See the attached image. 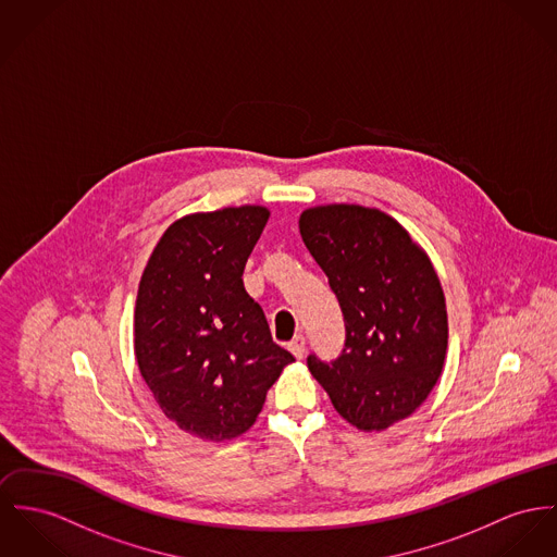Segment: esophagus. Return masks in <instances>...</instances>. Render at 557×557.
<instances>
[{"label": "esophagus", "instance_id": "34e87169", "mask_svg": "<svg viewBox=\"0 0 557 557\" xmlns=\"http://www.w3.org/2000/svg\"><path fill=\"white\" fill-rule=\"evenodd\" d=\"M305 337L302 335H297L293 342L288 343V349L295 354V358H302V354H305Z\"/></svg>", "mask_w": 557, "mask_h": 557}]
</instances>
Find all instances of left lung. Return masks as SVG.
<instances>
[{"label": "left lung", "instance_id": "obj_1", "mask_svg": "<svg viewBox=\"0 0 557 557\" xmlns=\"http://www.w3.org/2000/svg\"><path fill=\"white\" fill-rule=\"evenodd\" d=\"M300 237L339 300L345 343L335 360L307 356L343 420L364 432L409 418L447 351V309L426 252L389 215L362 206L300 214Z\"/></svg>", "mask_w": 557, "mask_h": 557}]
</instances>
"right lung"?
<instances>
[{
  "instance_id": "1",
  "label": "right lung",
  "mask_w": 557,
  "mask_h": 557,
  "mask_svg": "<svg viewBox=\"0 0 557 557\" xmlns=\"http://www.w3.org/2000/svg\"><path fill=\"white\" fill-rule=\"evenodd\" d=\"M269 220L260 206L184 215L148 260L135 305V358L177 429L228 441L257 422L295 356L273 342L244 267Z\"/></svg>"
}]
</instances>
